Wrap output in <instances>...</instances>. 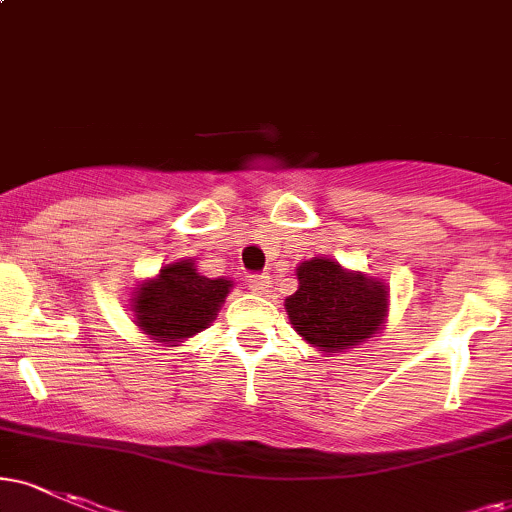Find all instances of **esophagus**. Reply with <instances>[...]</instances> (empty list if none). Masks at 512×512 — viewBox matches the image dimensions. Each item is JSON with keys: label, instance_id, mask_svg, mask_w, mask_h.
Wrapping results in <instances>:
<instances>
[{"label": "esophagus", "instance_id": "34e87169", "mask_svg": "<svg viewBox=\"0 0 512 512\" xmlns=\"http://www.w3.org/2000/svg\"><path fill=\"white\" fill-rule=\"evenodd\" d=\"M248 284L255 293H267L269 291V276L267 274H250Z\"/></svg>", "mask_w": 512, "mask_h": 512}]
</instances>
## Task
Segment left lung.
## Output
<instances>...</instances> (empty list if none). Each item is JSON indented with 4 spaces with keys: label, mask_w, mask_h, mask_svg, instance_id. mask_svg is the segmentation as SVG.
<instances>
[{
    "label": "left lung",
    "mask_w": 512,
    "mask_h": 512,
    "mask_svg": "<svg viewBox=\"0 0 512 512\" xmlns=\"http://www.w3.org/2000/svg\"><path fill=\"white\" fill-rule=\"evenodd\" d=\"M298 291L286 298L293 330L327 354L351 349L383 322L387 291L380 281L351 274L332 260H308L296 269Z\"/></svg>",
    "instance_id": "left-lung-1"
}]
</instances>
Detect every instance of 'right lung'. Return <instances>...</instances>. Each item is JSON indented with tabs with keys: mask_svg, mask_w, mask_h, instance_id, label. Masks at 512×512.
Wrapping results in <instances>:
<instances>
[{
	"mask_svg": "<svg viewBox=\"0 0 512 512\" xmlns=\"http://www.w3.org/2000/svg\"><path fill=\"white\" fill-rule=\"evenodd\" d=\"M228 279L199 276L195 262H175L134 291L137 325L158 342H180L202 332L231 289Z\"/></svg>",
	"mask_w": 512,
	"mask_h": 512,
	"instance_id": "1",
	"label": "right lung"
}]
</instances>
